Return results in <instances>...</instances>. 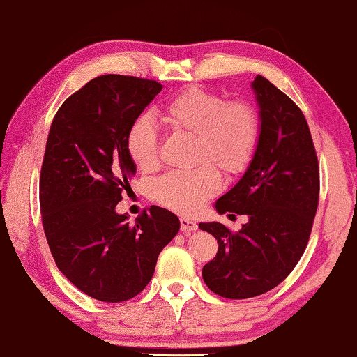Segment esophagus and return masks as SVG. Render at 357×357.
Wrapping results in <instances>:
<instances>
[{
    "label": "esophagus",
    "instance_id": "34e87169",
    "mask_svg": "<svg viewBox=\"0 0 357 357\" xmlns=\"http://www.w3.org/2000/svg\"><path fill=\"white\" fill-rule=\"evenodd\" d=\"M180 228L186 234V232H191V231L197 229V225H195V222L185 219V217H183V219H180Z\"/></svg>",
    "mask_w": 357,
    "mask_h": 357
}]
</instances>
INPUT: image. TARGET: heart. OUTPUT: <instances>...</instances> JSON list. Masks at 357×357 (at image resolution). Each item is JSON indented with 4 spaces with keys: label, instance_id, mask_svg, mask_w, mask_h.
<instances>
[{
    "label": "heart",
    "instance_id": "obj_1",
    "mask_svg": "<svg viewBox=\"0 0 357 357\" xmlns=\"http://www.w3.org/2000/svg\"><path fill=\"white\" fill-rule=\"evenodd\" d=\"M160 121L176 134L194 138L192 171L165 174L154 185V197L163 206L192 214L219 191L220 174L237 177L251 165L260 137L256 106L246 100H231L200 87H188L160 107ZM126 152L142 172L160 165L158 135L148 119L129 126Z\"/></svg>",
    "mask_w": 357,
    "mask_h": 357
}]
</instances>
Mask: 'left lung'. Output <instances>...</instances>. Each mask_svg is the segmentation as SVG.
<instances>
[{
  "label": "left lung",
  "mask_w": 357,
  "mask_h": 357,
  "mask_svg": "<svg viewBox=\"0 0 357 357\" xmlns=\"http://www.w3.org/2000/svg\"><path fill=\"white\" fill-rule=\"evenodd\" d=\"M251 86L260 107L256 154L215 202L219 214H245L248 222L238 232L219 222L199 225L219 243L203 280L227 299L260 296L287 279L307 248L319 203V163L305 115L265 77Z\"/></svg>",
  "instance_id": "8db88e82"
}]
</instances>
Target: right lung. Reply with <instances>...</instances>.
<instances>
[{
  "instance_id": "1",
  "label": "right lung",
  "mask_w": 357,
  "mask_h": 357,
  "mask_svg": "<svg viewBox=\"0 0 357 357\" xmlns=\"http://www.w3.org/2000/svg\"><path fill=\"white\" fill-rule=\"evenodd\" d=\"M162 89L154 79L101 75L72 93L50 125L40 176L43 228L58 270L101 302L142 293L180 229L165 208L144 209L134 223L115 213L137 171L128 129Z\"/></svg>"
}]
</instances>
